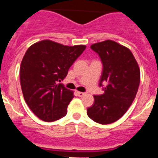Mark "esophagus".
<instances>
[{
  "mask_svg": "<svg viewBox=\"0 0 158 158\" xmlns=\"http://www.w3.org/2000/svg\"><path fill=\"white\" fill-rule=\"evenodd\" d=\"M77 95L79 97H83L85 95V93H82V92H77Z\"/></svg>",
  "mask_w": 158,
  "mask_h": 158,
  "instance_id": "obj_1",
  "label": "esophagus"
}]
</instances>
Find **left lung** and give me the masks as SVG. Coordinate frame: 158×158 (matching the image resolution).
Returning <instances> with one entry per match:
<instances>
[{
    "mask_svg": "<svg viewBox=\"0 0 158 158\" xmlns=\"http://www.w3.org/2000/svg\"><path fill=\"white\" fill-rule=\"evenodd\" d=\"M103 64L100 86L106 83L102 95H94V103L87 109L92 120L102 125L111 124L125 115L136 97L140 69L131 51L112 40L94 43Z\"/></svg>",
    "mask_w": 158,
    "mask_h": 158,
    "instance_id": "left-lung-1",
    "label": "left lung"
}]
</instances>
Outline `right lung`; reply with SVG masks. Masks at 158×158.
<instances>
[{
    "instance_id": "add662e5",
    "label": "right lung",
    "mask_w": 158,
    "mask_h": 158,
    "mask_svg": "<svg viewBox=\"0 0 158 158\" xmlns=\"http://www.w3.org/2000/svg\"><path fill=\"white\" fill-rule=\"evenodd\" d=\"M86 48L69 47L52 40L33 43L26 51L20 64V84L28 106L43 121H55L67 114L74 92L59 82Z\"/></svg>"
}]
</instances>
